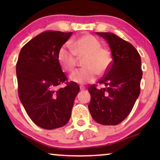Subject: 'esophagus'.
Wrapping results in <instances>:
<instances>
[{"instance_id": "1", "label": "esophagus", "mask_w": 160, "mask_h": 160, "mask_svg": "<svg viewBox=\"0 0 160 160\" xmlns=\"http://www.w3.org/2000/svg\"><path fill=\"white\" fill-rule=\"evenodd\" d=\"M80 89H81V90H84L85 87H80Z\"/></svg>"}]
</instances>
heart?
<instances>
[{
    "instance_id": "b5f03b06",
    "label": "heart",
    "mask_w": 160,
    "mask_h": 160,
    "mask_svg": "<svg viewBox=\"0 0 160 160\" xmlns=\"http://www.w3.org/2000/svg\"><path fill=\"white\" fill-rule=\"evenodd\" d=\"M64 44L60 48L58 53V62L63 69L72 71L76 65V56L85 57L83 66L74 71L69 78L72 82L79 84H85L95 81L97 73L103 75L110 68L112 57L108 49L102 47L99 39L92 35H84L72 44Z\"/></svg>"
}]
</instances>
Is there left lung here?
I'll return each mask as SVG.
<instances>
[{
  "mask_svg": "<svg viewBox=\"0 0 160 160\" xmlns=\"http://www.w3.org/2000/svg\"><path fill=\"white\" fill-rule=\"evenodd\" d=\"M107 41L113 62L104 78L98 83L105 88L89 87L91 95L88 108L96 122L117 125L129 115L140 95L143 76L141 59L130 43L111 32H95Z\"/></svg>",
  "mask_w": 160,
  "mask_h": 160,
  "instance_id": "left-lung-1",
  "label": "left lung"
}]
</instances>
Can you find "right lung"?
<instances>
[{"label": "right lung", "instance_id": "1", "mask_svg": "<svg viewBox=\"0 0 160 160\" xmlns=\"http://www.w3.org/2000/svg\"><path fill=\"white\" fill-rule=\"evenodd\" d=\"M71 35L72 32H43L19 52L16 68L19 99L32 121L43 129L52 130L68 123L79 92L78 85L73 82L57 89L67 80L58 53Z\"/></svg>", "mask_w": 160, "mask_h": 160}]
</instances>
